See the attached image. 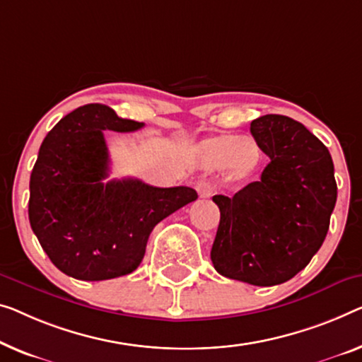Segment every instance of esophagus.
<instances>
[{"label":"esophagus","instance_id":"obj_1","mask_svg":"<svg viewBox=\"0 0 362 362\" xmlns=\"http://www.w3.org/2000/svg\"><path fill=\"white\" fill-rule=\"evenodd\" d=\"M197 190H198L199 197H202V198H209V197H213V195H214V192H216V187L213 185L211 182L202 180V182H198V185H197Z\"/></svg>","mask_w":362,"mask_h":362}]
</instances>
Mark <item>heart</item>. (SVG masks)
Listing matches in <instances>:
<instances>
[{
	"instance_id": "b5f03b06",
	"label": "heart",
	"mask_w": 362,
	"mask_h": 362,
	"mask_svg": "<svg viewBox=\"0 0 362 362\" xmlns=\"http://www.w3.org/2000/svg\"><path fill=\"white\" fill-rule=\"evenodd\" d=\"M250 149L249 143L237 136H224L209 141L204 146V156L206 160L214 167H226L233 164L237 174H242L249 169L252 159L247 151Z\"/></svg>"
}]
</instances>
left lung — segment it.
<instances>
[{"label": "left lung", "mask_w": 362, "mask_h": 362, "mask_svg": "<svg viewBox=\"0 0 362 362\" xmlns=\"http://www.w3.org/2000/svg\"><path fill=\"white\" fill-rule=\"evenodd\" d=\"M250 133L269 163L233 198L213 197L221 219L211 262L226 278L274 286L309 265L325 240L335 170L325 144L293 118L263 115Z\"/></svg>", "instance_id": "1"}]
</instances>
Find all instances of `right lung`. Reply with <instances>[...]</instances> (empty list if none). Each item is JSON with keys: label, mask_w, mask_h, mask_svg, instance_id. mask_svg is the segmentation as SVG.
<instances>
[{"label": "right lung", "mask_w": 362, "mask_h": 362, "mask_svg": "<svg viewBox=\"0 0 362 362\" xmlns=\"http://www.w3.org/2000/svg\"><path fill=\"white\" fill-rule=\"evenodd\" d=\"M143 127L89 104L63 117L43 139L30 174L29 221L48 258L68 276L102 281L134 272L154 226L198 198L190 187L105 182V129Z\"/></svg>", "instance_id": "right-lung-1"}]
</instances>
